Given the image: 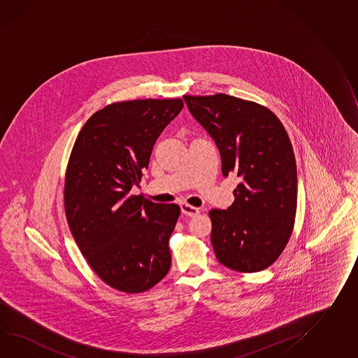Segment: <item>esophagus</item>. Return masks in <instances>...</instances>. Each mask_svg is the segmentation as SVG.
Instances as JSON below:
<instances>
[{
	"instance_id": "1",
	"label": "esophagus",
	"mask_w": 358,
	"mask_h": 358,
	"mask_svg": "<svg viewBox=\"0 0 358 358\" xmlns=\"http://www.w3.org/2000/svg\"><path fill=\"white\" fill-rule=\"evenodd\" d=\"M181 210H182L183 215H186V216H189V217H194V216L199 215V208L192 207V206L187 204V203H182V204H181Z\"/></svg>"
}]
</instances>
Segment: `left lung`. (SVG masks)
Listing matches in <instances>:
<instances>
[{"label":"left lung","instance_id":"obj_1","mask_svg":"<svg viewBox=\"0 0 358 358\" xmlns=\"http://www.w3.org/2000/svg\"><path fill=\"white\" fill-rule=\"evenodd\" d=\"M183 99L217 145L222 175L239 177L233 204L210 210L215 255L233 271H264L287 245L296 216V162L287 131L256 102L222 93Z\"/></svg>","mask_w":358,"mask_h":358}]
</instances>
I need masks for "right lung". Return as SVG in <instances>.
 Returning <instances> with one entry per match:
<instances>
[{"mask_svg": "<svg viewBox=\"0 0 358 358\" xmlns=\"http://www.w3.org/2000/svg\"><path fill=\"white\" fill-rule=\"evenodd\" d=\"M182 107L180 98L106 106L84 124L71 151L64 180L71 233L90 268L117 291L145 292L171 268L168 241L180 207L131 190L157 137Z\"/></svg>", "mask_w": 358, "mask_h": 358, "instance_id": "add662e5", "label": "right lung"}]
</instances>
